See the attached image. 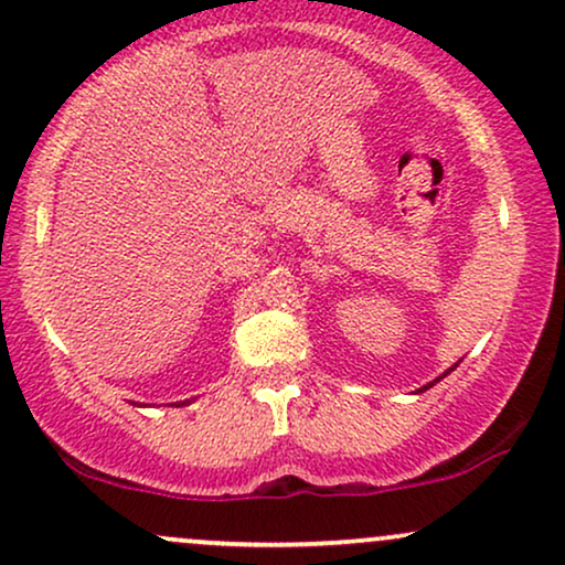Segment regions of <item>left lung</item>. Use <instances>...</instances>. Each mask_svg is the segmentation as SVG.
I'll use <instances>...</instances> for the list:
<instances>
[{"instance_id":"8db88e82","label":"left lung","mask_w":565,"mask_h":565,"mask_svg":"<svg viewBox=\"0 0 565 565\" xmlns=\"http://www.w3.org/2000/svg\"><path fill=\"white\" fill-rule=\"evenodd\" d=\"M452 369H455V365H452ZM452 369H450V371H452ZM450 371H447V373H450ZM437 382H439V379H437ZM429 386H434V382H431ZM429 386H424V390H429ZM424 390H420V392H424Z\"/></svg>"}]
</instances>
